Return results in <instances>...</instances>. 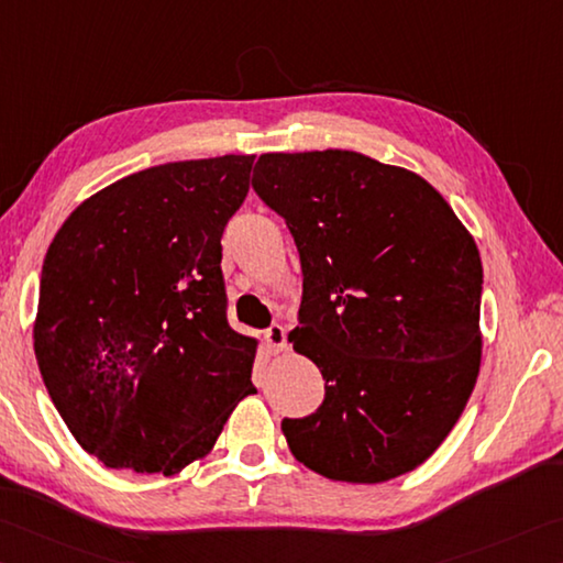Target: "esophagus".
<instances>
[{
    "instance_id": "obj_1",
    "label": "esophagus",
    "mask_w": 563,
    "mask_h": 563,
    "mask_svg": "<svg viewBox=\"0 0 563 563\" xmlns=\"http://www.w3.org/2000/svg\"><path fill=\"white\" fill-rule=\"evenodd\" d=\"M264 336L274 353H282L284 349H287V331H284V327H279V323H274V327L266 329Z\"/></svg>"
}]
</instances>
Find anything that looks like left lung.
I'll return each mask as SVG.
<instances>
[{
    "label": "left lung",
    "instance_id": "obj_1",
    "mask_svg": "<svg viewBox=\"0 0 563 563\" xmlns=\"http://www.w3.org/2000/svg\"><path fill=\"white\" fill-rule=\"evenodd\" d=\"M252 185L297 242L289 343L327 380L317 412L282 420L291 455L351 485L420 467L479 376L482 262L467 227L418 173L356 151L264 153Z\"/></svg>",
    "mask_w": 563,
    "mask_h": 563
}]
</instances>
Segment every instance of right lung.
<instances>
[{
	"label": "right lung",
	"mask_w": 563,
	"mask_h": 563,
	"mask_svg": "<svg viewBox=\"0 0 563 563\" xmlns=\"http://www.w3.org/2000/svg\"><path fill=\"white\" fill-rule=\"evenodd\" d=\"M254 155L147 167L48 244L34 353L66 428L113 470L177 475L254 393L256 339L227 323L222 232Z\"/></svg>",
	"instance_id": "1"
}]
</instances>
